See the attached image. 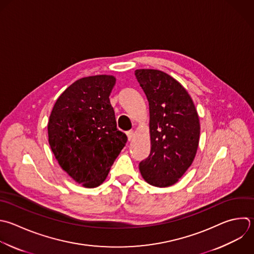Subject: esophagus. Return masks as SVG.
Returning a JSON list of instances; mask_svg holds the SVG:
<instances>
[{"label": "esophagus", "mask_w": 254, "mask_h": 254, "mask_svg": "<svg viewBox=\"0 0 254 254\" xmlns=\"http://www.w3.org/2000/svg\"><path fill=\"white\" fill-rule=\"evenodd\" d=\"M134 135H135V133H134V131H133V130H130V131H128V132H127V137H128V140H129V141H131V140L134 138Z\"/></svg>", "instance_id": "esophagus-1"}]
</instances>
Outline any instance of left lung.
Listing matches in <instances>:
<instances>
[{
    "mask_svg": "<svg viewBox=\"0 0 254 254\" xmlns=\"http://www.w3.org/2000/svg\"><path fill=\"white\" fill-rule=\"evenodd\" d=\"M135 75L149 101L151 152L139 165L150 185L166 188L176 184L196 154L200 125L188 91L158 69H137Z\"/></svg>",
    "mask_w": 254,
    "mask_h": 254,
    "instance_id": "obj_1",
    "label": "left lung"
}]
</instances>
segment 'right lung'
<instances>
[{"instance_id":"obj_1","label":"right lung","mask_w":254,"mask_h":254,"mask_svg":"<svg viewBox=\"0 0 254 254\" xmlns=\"http://www.w3.org/2000/svg\"><path fill=\"white\" fill-rule=\"evenodd\" d=\"M113 75L80 78L58 98L48 124L49 143L62 169L85 188H96L127 142L117 129L109 95Z\"/></svg>"}]
</instances>
